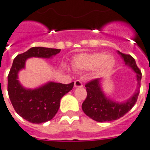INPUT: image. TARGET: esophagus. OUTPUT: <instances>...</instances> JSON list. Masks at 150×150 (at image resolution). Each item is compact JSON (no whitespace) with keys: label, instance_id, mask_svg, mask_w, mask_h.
Masks as SVG:
<instances>
[{"label":"esophagus","instance_id":"esophagus-1","mask_svg":"<svg viewBox=\"0 0 150 150\" xmlns=\"http://www.w3.org/2000/svg\"><path fill=\"white\" fill-rule=\"evenodd\" d=\"M83 86V84L81 82V81H79V80H76L75 81V88H79V87H82Z\"/></svg>","mask_w":150,"mask_h":150}]
</instances>
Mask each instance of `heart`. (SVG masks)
<instances>
[{"instance_id": "obj_1", "label": "heart", "mask_w": 150, "mask_h": 150, "mask_svg": "<svg viewBox=\"0 0 150 150\" xmlns=\"http://www.w3.org/2000/svg\"><path fill=\"white\" fill-rule=\"evenodd\" d=\"M115 61L107 53L99 52L92 54H80L74 62V66L79 69H95L99 67L98 74L105 75L112 71Z\"/></svg>"}]
</instances>
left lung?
I'll list each match as a JSON object with an SVG mask.
<instances>
[{
	"instance_id": "left-lung-1",
	"label": "left lung",
	"mask_w": 150,
	"mask_h": 150,
	"mask_svg": "<svg viewBox=\"0 0 150 150\" xmlns=\"http://www.w3.org/2000/svg\"><path fill=\"white\" fill-rule=\"evenodd\" d=\"M118 53L123 58L125 64L129 66L136 73L138 87L129 99L125 103H119L110 100L105 96L100 86V79H92L86 83L87 97L81 105V109L88 117L99 122L113 121L122 117L134 106L139 94L142 73L136 65V61L130 54H123L119 51Z\"/></svg>"
}]
</instances>
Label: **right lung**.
<instances>
[{
	"label": "right lung",
	"mask_w": 150,
	"mask_h": 150,
	"mask_svg": "<svg viewBox=\"0 0 150 150\" xmlns=\"http://www.w3.org/2000/svg\"><path fill=\"white\" fill-rule=\"evenodd\" d=\"M61 49L33 47L14 59L8 76V92L14 110L21 117L32 123L49 121L58 112L60 100L70 92L74 82L62 84L48 83L35 88H24L18 80V73L24 68L25 62L31 57L49 58L59 53Z\"/></svg>",
	"instance_id": "add662e5"
}]
</instances>
